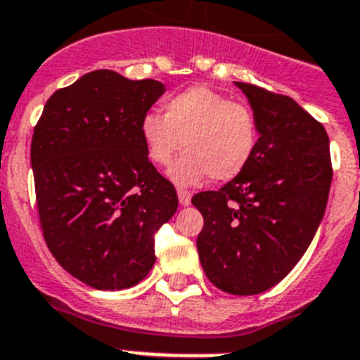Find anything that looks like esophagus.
Here are the masks:
<instances>
[{
    "mask_svg": "<svg viewBox=\"0 0 360 360\" xmlns=\"http://www.w3.org/2000/svg\"><path fill=\"white\" fill-rule=\"evenodd\" d=\"M177 197H179V202L183 204V206H188V204L192 202V195H190V192H186V190H177Z\"/></svg>",
    "mask_w": 360,
    "mask_h": 360,
    "instance_id": "obj_1",
    "label": "esophagus"
}]
</instances>
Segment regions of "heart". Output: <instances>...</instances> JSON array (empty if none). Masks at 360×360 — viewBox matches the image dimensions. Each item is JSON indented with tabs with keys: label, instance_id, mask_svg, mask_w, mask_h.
<instances>
[{
	"label": "heart",
	"instance_id": "obj_1",
	"mask_svg": "<svg viewBox=\"0 0 360 360\" xmlns=\"http://www.w3.org/2000/svg\"><path fill=\"white\" fill-rule=\"evenodd\" d=\"M141 140L148 160L172 168L177 184H197L206 177L226 183L244 172L258 145L255 112L206 86H193L165 103V115L141 120Z\"/></svg>",
	"mask_w": 360,
	"mask_h": 360
}]
</instances>
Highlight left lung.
Instances as JSON below:
<instances>
[{"instance_id":"8db88e82","label":"left lung","mask_w":360,"mask_h":360,"mask_svg":"<svg viewBox=\"0 0 360 360\" xmlns=\"http://www.w3.org/2000/svg\"><path fill=\"white\" fill-rule=\"evenodd\" d=\"M248 96L258 145L238 177L192 204L202 213L197 251L215 287L252 296L283 280L305 255L332 184L325 127L292 98L235 82Z\"/></svg>"}]
</instances>
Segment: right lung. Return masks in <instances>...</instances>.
Listing matches in <instances>:
<instances>
[{
    "label": "right lung",
    "instance_id": "1",
    "mask_svg": "<svg viewBox=\"0 0 360 360\" xmlns=\"http://www.w3.org/2000/svg\"><path fill=\"white\" fill-rule=\"evenodd\" d=\"M158 80L86 73L48 98L32 136L39 220L71 276L98 290L140 283L156 262L154 233L177 210L174 184L148 161L141 120Z\"/></svg>",
    "mask_w": 360,
    "mask_h": 360
}]
</instances>
